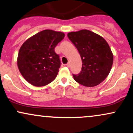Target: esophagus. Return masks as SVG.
I'll list each match as a JSON object with an SVG mask.
<instances>
[{"instance_id":"34e87169","label":"esophagus","mask_w":133,"mask_h":133,"mask_svg":"<svg viewBox=\"0 0 133 133\" xmlns=\"http://www.w3.org/2000/svg\"><path fill=\"white\" fill-rule=\"evenodd\" d=\"M66 65H67V66L68 67V68H69V67L71 66V62H68V63Z\"/></svg>"}]
</instances>
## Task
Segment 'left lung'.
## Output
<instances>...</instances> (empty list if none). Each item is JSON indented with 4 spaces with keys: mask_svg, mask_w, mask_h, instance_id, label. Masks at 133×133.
I'll list each match as a JSON object with an SVG mask.
<instances>
[{
    "mask_svg": "<svg viewBox=\"0 0 133 133\" xmlns=\"http://www.w3.org/2000/svg\"><path fill=\"white\" fill-rule=\"evenodd\" d=\"M68 37L78 50L82 62L80 72L72 74L74 80L87 87L99 84L108 76L113 63V55L108 42L86 29L68 33Z\"/></svg>",
    "mask_w": 133,
    "mask_h": 133,
    "instance_id": "obj_1",
    "label": "left lung"
}]
</instances>
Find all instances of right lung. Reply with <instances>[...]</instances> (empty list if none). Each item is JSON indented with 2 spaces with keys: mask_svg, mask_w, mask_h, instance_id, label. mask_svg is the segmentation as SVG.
<instances>
[{
  "mask_svg": "<svg viewBox=\"0 0 133 133\" xmlns=\"http://www.w3.org/2000/svg\"><path fill=\"white\" fill-rule=\"evenodd\" d=\"M64 34L44 30L30 37L20 48L17 65L24 78L35 86H44L56 79L61 67L54 49Z\"/></svg>",
  "mask_w": 133,
  "mask_h": 133,
  "instance_id": "right-lung-1",
  "label": "right lung"
}]
</instances>
